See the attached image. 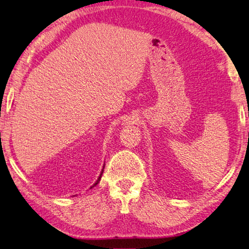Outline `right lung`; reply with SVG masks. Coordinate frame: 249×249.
<instances>
[{"label": "right lung", "mask_w": 249, "mask_h": 249, "mask_svg": "<svg viewBox=\"0 0 249 249\" xmlns=\"http://www.w3.org/2000/svg\"><path fill=\"white\" fill-rule=\"evenodd\" d=\"M104 168H105V166H104ZM102 173H104V170H102V172H101V174H100V177H99L98 178V180H97V182H95V183L93 184V187H94V185H97L98 183H99V181H100V178H101V175H102ZM92 188V187H91Z\"/></svg>", "instance_id": "right-lung-1"}]
</instances>
